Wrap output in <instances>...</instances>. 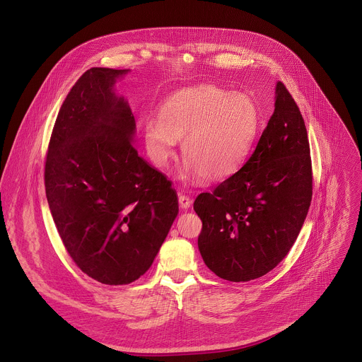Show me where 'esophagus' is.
<instances>
[{"label": "esophagus", "instance_id": "34e87169", "mask_svg": "<svg viewBox=\"0 0 362 362\" xmlns=\"http://www.w3.org/2000/svg\"><path fill=\"white\" fill-rule=\"evenodd\" d=\"M178 202H180V207L181 209H188V207L191 206V204H192L191 198L187 197V195H180L178 197Z\"/></svg>", "mask_w": 362, "mask_h": 362}]
</instances>
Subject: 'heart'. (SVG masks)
Wrapping results in <instances>:
<instances>
[{"label": "heart", "instance_id": "heart-1", "mask_svg": "<svg viewBox=\"0 0 362 362\" xmlns=\"http://www.w3.org/2000/svg\"><path fill=\"white\" fill-rule=\"evenodd\" d=\"M259 128V110L244 93L201 85L170 96L158 119L142 124L144 145L156 165H165L182 139L185 170L216 181L233 174L250 155Z\"/></svg>", "mask_w": 362, "mask_h": 362}]
</instances>
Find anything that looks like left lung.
<instances>
[{"mask_svg": "<svg viewBox=\"0 0 362 362\" xmlns=\"http://www.w3.org/2000/svg\"><path fill=\"white\" fill-rule=\"evenodd\" d=\"M304 118L281 82L274 112L245 164L197 197L198 247L207 267L228 281H250L291 250L312 199V163Z\"/></svg>", "mask_w": 362, "mask_h": 362, "instance_id": "obj_1", "label": "left lung"}]
</instances>
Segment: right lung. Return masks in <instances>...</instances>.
Listing matches in <instances>:
<instances>
[{
  "mask_svg": "<svg viewBox=\"0 0 362 362\" xmlns=\"http://www.w3.org/2000/svg\"><path fill=\"white\" fill-rule=\"evenodd\" d=\"M129 69L90 68L57 115L45 165L46 197L62 244L89 277L138 280L174 218L177 194L132 145L135 118L115 79Z\"/></svg>",
  "mask_w": 362,
  "mask_h": 362,
  "instance_id": "right-lung-1",
  "label": "right lung"
}]
</instances>
